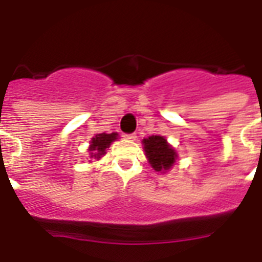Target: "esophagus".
<instances>
[{
	"instance_id": "esophagus-1",
	"label": "esophagus",
	"mask_w": 262,
	"mask_h": 262,
	"mask_svg": "<svg viewBox=\"0 0 262 262\" xmlns=\"http://www.w3.org/2000/svg\"><path fill=\"white\" fill-rule=\"evenodd\" d=\"M123 138L127 139V140H135L136 135H135V134H124Z\"/></svg>"
}]
</instances>
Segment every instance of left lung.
I'll use <instances>...</instances> for the list:
<instances>
[{
  "mask_svg": "<svg viewBox=\"0 0 262 262\" xmlns=\"http://www.w3.org/2000/svg\"><path fill=\"white\" fill-rule=\"evenodd\" d=\"M144 155L155 172L166 173L176 165L178 154L164 136L151 135L142 140Z\"/></svg>",
  "mask_w": 262,
  "mask_h": 262,
  "instance_id": "1",
  "label": "left lung"
}]
</instances>
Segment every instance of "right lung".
Here are the masks:
<instances>
[{"label":"right lung","instance_id":"1","mask_svg":"<svg viewBox=\"0 0 262 262\" xmlns=\"http://www.w3.org/2000/svg\"><path fill=\"white\" fill-rule=\"evenodd\" d=\"M118 136H119L118 135V133L96 134V135L92 138V140H90L89 148H88L90 159H94L98 161L101 157L105 156L107 148L110 147L111 143L117 140Z\"/></svg>","mask_w":262,"mask_h":262}]
</instances>
